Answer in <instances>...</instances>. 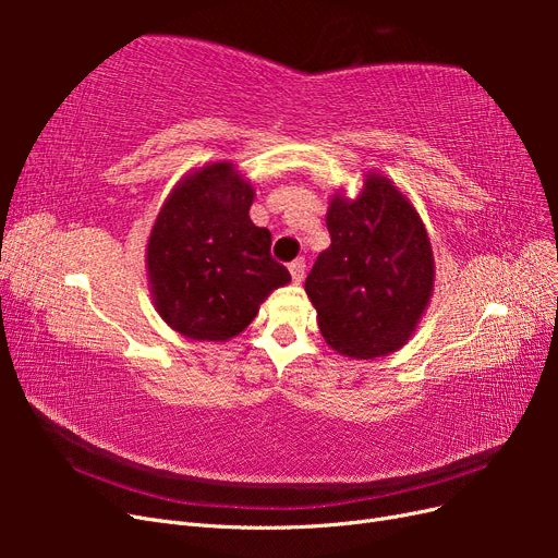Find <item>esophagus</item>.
Segmentation results:
<instances>
[{"label":"esophagus","mask_w":558,"mask_h":558,"mask_svg":"<svg viewBox=\"0 0 558 558\" xmlns=\"http://www.w3.org/2000/svg\"><path fill=\"white\" fill-rule=\"evenodd\" d=\"M289 269H291V277H293V281H295V283H302V279H305V269H307L305 260H302V258L293 260V263L289 265Z\"/></svg>","instance_id":"1"}]
</instances>
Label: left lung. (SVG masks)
Masks as SVG:
<instances>
[{"mask_svg":"<svg viewBox=\"0 0 558 558\" xmlns=\"http://www.w3.org/2000/svg\"><path fill=\"white\" fill-rule=\"evenodd\" d=\"M320 251L305 281L328 347L347 359L375 361L408 344L435 283L424 221L398 185L367 172L359 197L335 193Z\"/></svg>","mask_w":558,"mask_h":558,"instance_id":"1","label":"left lung"}]
</instances>
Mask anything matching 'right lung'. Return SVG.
<instances>
[{
    "mask_svg": "<svg viewBox=\"0 0 558 558\" xmlns=\"http://www.w3.org/2000/svg\"><path fill=\"white\" fill-rule=\"evenodd\" d=\"M256 191L230 160L195 167L167 195L146 244L148 291L172 330L228 342L291 281L269 256L272 234L253 226Z\"/></svg>",
    "mask_w": 558,
    "mask_h": 558,
    "instance_id": "add662e5",
    "label": "right lung"
}]
</instances>
